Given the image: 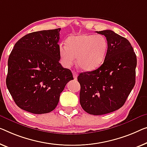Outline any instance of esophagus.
<instances>
[{"label": "esophagus", "instance_id": "34e87169", "mask_svg": "<svg viewBox=\"0 0 147 147\" xmlns=\"http://www.w3.org/2000/svg\"><path fill=\"white\" fill-rule=\"evenodd\" d=\"M73 78L74 80H76L77 79V76H78V74L76 73L75 71H73Z\"/></svg>", "mask_w": 147, "mask_h": 147}]
</instances>
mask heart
Here are the masks:
<instances>
[{
	"instance_id": "b5f03b06",
	"label": "heart",
	"mask_w": 147,
	"mask_h": 147,
	"mask_svg": "<svg viewBox=\"0 0 147 147\" xmlns=\"http://www.w3.org/2000/svg\"><path fill=\"white\" fill-rule=\"evenodd\" d=\"M108 41L102 35L81 34L70 37L67 45L59 46L61 62L70 67L76 58L78 67L91 71L102 64L108 51Z\"/></svg>"
}]
</instances>
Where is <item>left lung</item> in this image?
<instances>
[{
  "label": "left lung",
  "mask_w": 147,
  "mask_h": 147,
  "mask_svg": "<svg viewBox=\"0 0 147 147\" xmlns=\"http://www.w3.org/2000/svg\"><path fill=\"white\" fill-rule=\"evenodd\" d=\"M108 41V51L98 69L80 73V103L91 115L113 112L123 106L135 84L137 57L126 38L111 30L97 32Z\"/></svg>",
  "instance_id": "left-lung-1"
}]
</instances>
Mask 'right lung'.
<instances>
[{"label": "right lung", "instance_id": "obj_1", "mask_svg": "<svg viewBox=\"0 0 147 147\" xmlns=\"http://www.w3.org/2000/svg\"><path fill=\"white\" fill-rule=\"evenodd\" d=\"M61 28L30 33L14 45L8 61L6 86L20 108L35 114L51 112L73 80L59 63Z\"/></svg>", "mask_w": 147, "mask_h": 147}]
</instances>
